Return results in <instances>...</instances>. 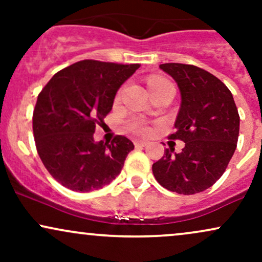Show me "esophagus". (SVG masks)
<instances>
[{
    "instance_id": "34e87169",
    "label": "esophagus",
    "mask_w": 262,
    "mask_h": 262,
    "mask_svg": "<svg viewBox=\"0 0 262 262\" xmlns=\"http://www.w3.org/2000/svg\"><path fill=\"white\" fill-rule=\"evenodd\" d=\"M134 145L137 146V148H143V146L148 145V143H146V141H144V140H135Z\"/></svg>"
}]
</instances>
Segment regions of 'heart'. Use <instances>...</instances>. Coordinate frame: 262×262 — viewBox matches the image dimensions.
<instances>
[{
	"instance_id": "obj_1",
	"label": "heart",
	"mask_w": 262,
	"mask_h": 262,
	"mask_svg": "<svg viewBox=\"0 0 262 262\" xmlns=\"http://www.w3.org/2000/svg\"><path fill=\"white\" fill-rule=\"evenodd\" d=\"M165 82H167V80L164 79V77L151 76L148 79V87H149L150 91H152V90L158 89L159 86H161L162 83H165ZM133 129L140 135H146L150 133V128L148 127V125L143 124V123H135V124L133 125Z\"/></svg>"
}]
</instances>
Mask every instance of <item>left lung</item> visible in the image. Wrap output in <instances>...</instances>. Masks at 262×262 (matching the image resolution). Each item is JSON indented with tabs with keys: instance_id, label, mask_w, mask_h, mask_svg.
I'll list each match as a JSON object with an SVG mask.
<instances>
[{
	"instance_id": "left-lung-1",
	"label": "left lung",
	"mask_w": 262,
	"mask_h": 262,
	"mask_svg": "<svg viewBox=\"0 0 262 262\" xmlns=\"http://www.w3.org/2000/svg\"><path fill=\"white\" fill-rule=\"evenodd\" d=\"M177 82L181 107L170 139L185 141L179 154L166 149L152 164L162 187L180 194L209 188L223 175L236 149L240 117L233 95L218 77L194 65H160Z\"/></svg>"
}]
</instances>
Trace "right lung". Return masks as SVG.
Segmentation results:
<instances>
[{
	"instance_id": "add662e5",
	"label": "right lung",
	"mask_w": 262,
	"mask_h": 262,
	"mask_svg": "<svg viewBox=\"0 0 262 262\" xmlns=\"http://www.w3.org/2000/svg\"><path fill=\"white\" fill-rule=\"evenodd\" d=\"M139 64L82 60L56 73L38 95L33 112L35 146L45 169L76 192L102 188L121 172L134 149L124 135L93 140L118 89Z\"/></svg>"
}]
</instances>
